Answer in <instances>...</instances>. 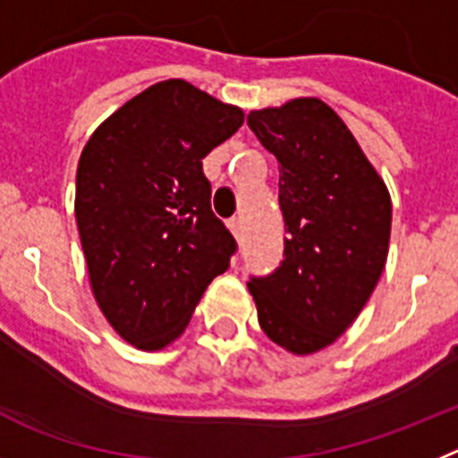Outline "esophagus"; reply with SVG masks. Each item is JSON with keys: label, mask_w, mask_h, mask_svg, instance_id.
<instances>
[{"label": "esophagus", "mask_w": 458, "mask_h": 458, "mask_svg": "<svg viewBox=\"0 0 458 458\" xmlns=\"http://www.w3.org/2000/svg\"><path fill=\"white\" fill-rule=\"evenodd\" d=\"M228 228H230V233L234 234V237H237V240H240L242 237V218L240 216H233L228 221Z\"/></svg>", "instance_id": "1"}]
</instances>
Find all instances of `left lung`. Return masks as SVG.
I'll use <instances>...</instances> for the list:
<instances>
[{"label":"left lung","mask_w":458,"mask_h":458,"mask_svg":"<svg viewBox=\"0 0 458 458\" xmlns=\"http://www.w3.org/2000/svg\"><path fill=\"white\" fill-rule=\"evenodd\" d=\"M249 129L278 161L284 260L249 290L262 332L295 355L352 325L387 262L392 200L355 135L320 98L251 110Z\"/></svg>","instance_id":"obj_1"}]
</instances>
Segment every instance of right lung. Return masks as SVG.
I'll use <instances>...</instances> for the list:
<instances>
[{"instance_id":"add662e5","label":"right lung","mask_w":458,"mask_h":458,"mask_svg":"<svg viewBox=\"0 0 458 458\" xmlns=\"http://www.w3.org/2000/svg\"><path fill=\"white\" fill-rule=\"evenodd\" d=\"M244 124L186 81L147 87L87 140L75 221L91 293L114 332L161 350L186 329L237 244L214 216L202 158Z\"/></svg>"}]
</instances>
